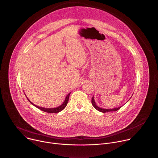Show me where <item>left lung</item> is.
<instances>
[{"label":"left lung","instance_id":"8db88e82","mask_svg":"<svg viewBox=\"0 0 158 158\" xmlns=\"http://www.w3.org/2000/svg\"><path fill=\"white\" fill-rule=\"evenodd\" d=\"M92 106H94V107L96 109V110H98V111H100V112H103V113H106V112H114V111H117V110H119L121 107H118V108H115V109H102V108H100V107H98L97 105L95 104V101H94V97H92Z\"/></svg>","mask_w":158,"mask_h":158}]
</instances>
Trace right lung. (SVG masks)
<instances>
[{"label": "right lung", "instance_id": "1", "mask_svg": "<svg viewBox=\"0 0 158 158\" xmlns=\"http://www.w3.org/2000/svg\"><path fill=\"white\" fill-rule=\"evenodd\" d=\"M71 93H69L66 97L65 100H64V102H63V103L61 105V106H59L58 107H56V108H51V109H46V108H43V107H38L37 106H35V105H34L32 102H30V100H28V98H27H27L28 100V101L32 104L34 106H35L36 107H37L38 109H39L40 110L44 112H47V113H58L61 111H62L67 106V104L68 103V100H69V95H70Z\"/></svg>", "mask_w": 158, "mask_h": 158}]
</instances>
